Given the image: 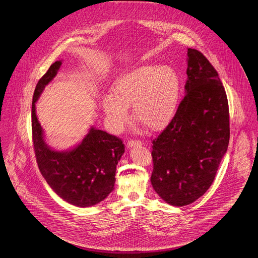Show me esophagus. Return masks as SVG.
<instances>
[{
  "instance_id": "esophagus-1",
  "label": "esophagus",
  "mask_w": 258,
  "mask_h": 258,
  "mask_svg": "<svg viewBox=\"0 0 258 258\" xmlns=\"http://www.w3.org/2000/svg\"><path fill=\"white\" fill-rule=\"evenodd\" d=\"M136 146H142V142L133 141V140H131V141L127 142V147L128 148H133V147H136Z\"/></svg>"
}]
</instances>
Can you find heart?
<instances>
[{"label": "heart", "mask_w": 258, "mask_h": 258, "mask_svg": "<svg viewBox=\"0 0 258 258\" xmlns=\"http://www.w3.org/2000/svg\"><path fill=\"white\" fill-rule=\"evenodd\" d=\"M112 89L103 97L102 107L116 131L128 120V106H133L136 118L151 132L165 130L174 119L182 95L176 69L155 63L140 64L121 74Z\"/></svg>", "instance_id": "1"}]
</instances>
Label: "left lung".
Returning <instances> with one entry per match:
<instances>
[{"mask_svg":"<svg viewBox=\"0 0 258 258\" xmlns=\"http://www.w3.org/2000/svg\"><path fill=\"white\" fill-rule=\"evenodd\" d=\"M186 60V95L151 152L153 189L176 207L210 188L229 142L228 103L218 73L196 49L188 48Z\"/></svg>","mask_w":258,"mask_h":258,"instance_id":"8db88e82","label":"left lung"}]
</instances>
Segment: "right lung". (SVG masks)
Returning a JSON list of instances; mask_svg holds the SVG:
<instances>
[{
    "mask_svg": "<svg viewBox=\"0 0 258 258\" xmlns=\"http://www.w3.org/2000/svg\"><path fill=\"white\" fill-rule=\"evenodd\" d=\"M61 60L53 62L38 81L32 103V132L39 170L51 189L67 203L80 208L95 206L114 189L116 166L124 153L122 141L91 126L82 141L68 150H55L45 141L37 118L36 103L53 80Z\"/></svg>",
    "mask_w": 258,
    "mask_h": 258,
    "instance_id": "obj_1",
    "label": "right lung"
}]
</instances>
